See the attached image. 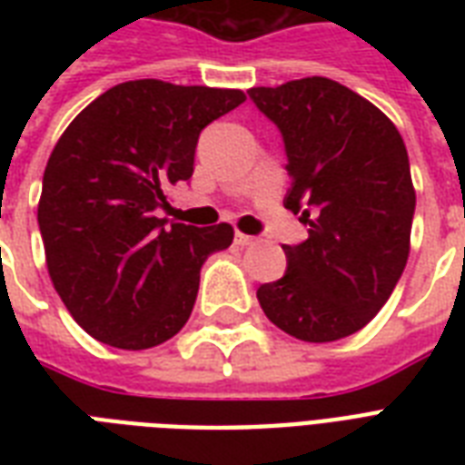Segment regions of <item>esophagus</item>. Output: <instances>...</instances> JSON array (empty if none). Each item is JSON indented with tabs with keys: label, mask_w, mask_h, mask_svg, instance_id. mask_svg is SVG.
<instances>
[{
	"label": "esophagus",
	"mask_w": 465,
	"mask_h": 465,
	"mask_svg": "<svg viewBox=\"0 0 465 465\" xmlns=\"http://www.w3.org/2000/svg\"><path fill=\"white\" fill-rule=\"evenodd\" d=\"M233 241H236V246H241V248L255 246V243H258V239H255V236H248V233H243V232H236Z\"/></svg>",
	"instance_id": "esophagus-1"
}]
</instances>
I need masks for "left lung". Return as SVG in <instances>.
<instances>
[{
  "instance_id": "left-lung-1",
  "label": "left lung",
  "mask_w": 465,
  "mask_h": 465,
  "mask_svg": "<svg viewBox=\"0 0 465 465\" xmlns=\"http://www.w3.org/2000/svg\"><path fill=\"white\" fill-rule=\"evenodd\" d=\"M248 96L282 133L294 181L284 207L309 224L258 302L292 338H347L389 302L411 255L415 188L403 137L374 104L325 76Z\"/></svg>"
}]
</instances>
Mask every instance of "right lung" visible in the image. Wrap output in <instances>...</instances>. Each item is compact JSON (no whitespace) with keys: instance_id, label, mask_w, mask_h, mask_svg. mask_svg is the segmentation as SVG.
I'll return each instance as SVG.
<instances>
[{"instance_id":"add662e5","label":"right lung","mask_w":465,"mask_h":465,"mask_svg":"<svg viewBox=\"0 0 465 465\" xmlns=\"http://www.w3.org/2000/svg\"><path fill=\"white\" fill-rule=\"evenodd\" d=\"M246 101L241 89L137 79L76 115L43 173L38 224L54 290L91 338L120 350L166 342L193 313L207 255L232 224L197 229L156 217L188 181L197 137Z\"/></svg>"}]
</instances>
